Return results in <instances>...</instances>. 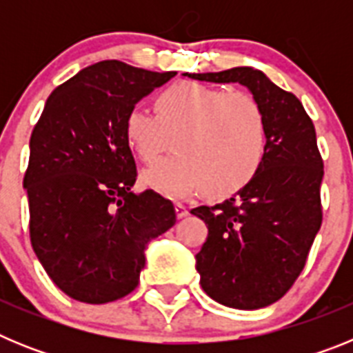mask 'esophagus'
I'll return each instance as SVG.
<instances>
[{
	"mask_svg": "<svg viewBox=\"0 0 353 353\" xmlns=\"http://www.w3.org/2000/svg\"><path fill=\"white\" fill-rule=\"evenodd\" d=\"M174 212H176V217H179V219H182V217L189 215V210H187V208L180 203L174 205Z\"/></svg>",
	"mask_w": 353,
	"mask_h": 353,
	"instance_id": "esophagus-1",
	"label": "esophagus"
}]
</instances>
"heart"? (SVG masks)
<instances>
[{"label":"heart","mask_w":353,"mask_h":353,"mask_svg":"<svg viewBox=\"0 0 353 353\" xmlns=\"http://www.w3.org/2000/svg\"><path fill=\"white\" fill-rule=\"evenodd\" d=\"M154 111L130 109L123 121L130 150L146 164L173 138L176 154L143 173L150 189L168 198L201 189L212 198H226L260 173L269 150V123L251 93L180 81L155 95Z\"/></svg>","instance_id":"heart-1"}]
</instances>
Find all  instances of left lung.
I'll return each instance as SVG.
<instances>
[{"instance_id": "left-lung-1", "label": "left lung", "mask_w": 353, "mask_h": 353, "mask_svg": "<svg viewBox=\"0 0 353 353\" xmlns=\"http://www.w3.org/2000/svg\"><path fill=\"white\" fill-rule=\"evenodd\" d=\"M185 76L244 84L267 117L269 150L254 180L224 203L191 210L208 228L196 254L201 288L228 307L260 310L297 281L322 226L323 159L314 125L297 97L260 70L235 67Z\"/></svg>"}]
</instances>
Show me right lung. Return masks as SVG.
<instances>
[{"mask_svg": "<svg viewBox=\"0 0 353 353\" xmlns=\"http://www.w3.org/2000/svg\"><path fill=\"white\" fill-rule=\"evenodd\" d=\"M174 76L99 61L54 88L33 127L23 180L30 240L70 299L105 304L129 295L148 240L176 223L170 199L130 191L138 171L123 132L136 102Z\"/></svg>", "mask_w": 353, "mask_h": 353, "instance_id": "1", "label": "right lung"}]
</instances>
